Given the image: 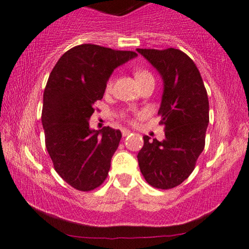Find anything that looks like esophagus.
I'll return each instance as SVG.
<instances>
[{
	"mask_svg": "<svg viewBox=\"0 0 249 249\" xmlns=\"http://www.w3.org/2000/svg\"><path fill=\"white\" fill-rule=\"evenodd\" d=\"M130 133H131V132L128 131V130H126V128H123V130H122V135H123V137H127V135L130 134Z\"/></svg>",
	"mask_w": 249,
	"mask_h": 249,
	"instance_id": "esophagus-1",
	"label": "esophagus"
}]
</instances>
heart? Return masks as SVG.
<instances>
[{
    "label": "heart",
    "instance_id": "1",
    "mask_svg": "<svg viewBox=\"0 0 249 249\" xmlns=\"http://www.w3.org/2000/svg\"><path fill=\"white\" fill-rule=\"evenodd\" d=\"M134 75H135V78H137V80L139 81V84L143 83L144 80L153 78L152 73H150L149 71L144 70V69H137V70H135V72H134ZM112 83H114V81H112V78H109L108 81H107V85H106L107 90H109L110 88L112 87Z\"/></svg>",
    "mask_w": 249,
    "mask_h": 249
}]
</instances>
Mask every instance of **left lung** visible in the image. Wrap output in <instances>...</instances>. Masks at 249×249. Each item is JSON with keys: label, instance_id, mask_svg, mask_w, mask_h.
Listing matches in <instances>:
<instances>
[{"label": "left lung", "instance_id": "obj_1", "mask_svg": "<svg viewBox=\"0 0 249 249\" xmlns=\"http://www.w3.org/2000/svg\"><path fill=\"white\" fill-rule=\"evenodd\" d=\"M164 81L159 115L163 141L143 137L139 168L150 186L170 190L190 177L206 143L209 101L203 80L190 56L176 48L137 49Z\"/></svg>", "mask_w": 249, "mask_h": 249}]
</instances>
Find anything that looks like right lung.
<instances>
[{
	"label": "right lung",
	"mask_w": 249,
	"mask_h": 249,
	"mask_svg": "<svg viewBox=\"0 0 249 249\" xmlns=\"http://www.w3.org/2000/svg\"><path fill=\"white\" fill-rule=\"evenodd\" d=\"M135 56L84 43L64 53L50 72L41 115L46 148L56 172L75 190L93 191L108 176L122 133L109 126L90 130L88 121L112 71Z\"/></svg>",
	"instance_id": "1"
}]
</instances>
